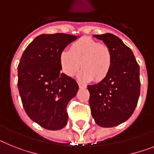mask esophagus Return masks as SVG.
Listing matches in <instances>:
<instances>
[{
	"instance_id": "1",
	"label": "esophagus",
	"mask_w": 154,
	"mask_h": 154,
	"mask_svg": "<svg viewBox=\"0 0 154 154\" xmlns=\"http://www.w3.org/2000/svg\"><path fill=\"white\" fill-rule=\"evenodd\" d=\"M79 88L81 89H84L86 87V85L83 84V83H81V82H79Z\"/></svg>"
}]
</instances>
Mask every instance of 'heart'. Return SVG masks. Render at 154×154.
Wrapping results in <instances>:
<instances>
[{
  "label": "heart",
  "mask_w": 154,
  "mask_h": 154,
  "mask_svg": "<svg viewBox=\"0 0 154 154\" xmlns=\"http://www.w3.org/2000/svg\"><path fill=\"white\" fill-rule=\"evenodd\" d=\"M112 57L107 45L94 39L83 37L76 40L60 54V64L63 72L73 76L80 68L78 77L81 80L94 79L101 82L109 75L112 68Z\"/></svg>",
  "instance_id": "b5f03b06"
}]
</instances>
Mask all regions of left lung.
<instances>
[{
	"label": "left lung",
	"mask_w": 154,
	"mask_h": 154,
	"mask_svg": "<svg viewBox=\"0 0 154 154\" xmlns=\"http://www.w3.org/2000/svg\"><path fill=\"white\" fill-rule=\"evenodd\" d=\"M94 37L109 47L112 63L105 79L87 86L89 104L95 123L112 128L128 120L136 108L140 95L139 65L131 49L117 36L106 33Z\"/></svg>",
	"instance_id": "obj_1"
}]
</instances>
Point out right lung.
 I'll use <instances>...</instances> for the list:
<instances>
[{
	"label": "right lung",
	"instance_id": "add662e5",
	"mask_svg": "<svg viewBox=\"0 0 154 154\" xmlns=\"http://www.w3.org/2000/svg\"><path fill=\"white\" fill-rule=\"evenodd\" d=\"M78 37L41 34L24 50L18 65V89L27 116L47 130L68 123L67 105L79 91L74 79L60 73V54Z\"/></svg>",
	"mask_w": 154,
	"mask_h": 154
}]
</instances>
